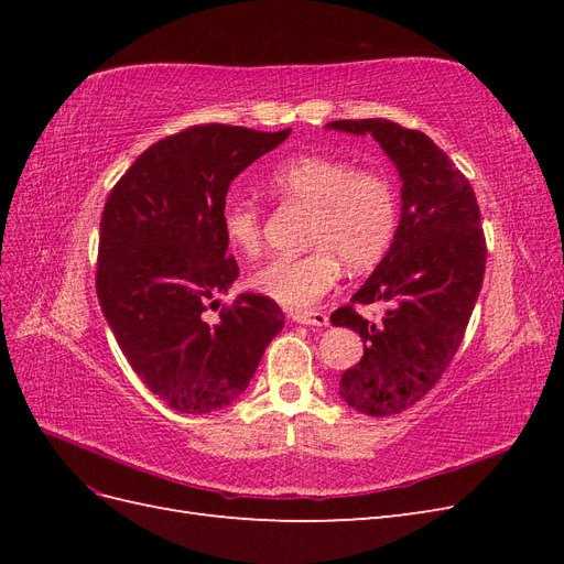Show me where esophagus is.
Here are the masks:
<instances>
[{"mask_svg": "<svg viewBox=\"0 0 564 564\" xmlns=\"http://www.w3.org/2000/svg\"><path fill=\"white\" fill-rule=\"evenodd\" d=\"M294 322H299V324H313V327H327L329 317H327V313H319V311H315V313H296Z\"/></svg>", "mask_w": 564, "mask_h": 564, "instance_id": "obj_1", "label": "esophagus"}]
</instances>
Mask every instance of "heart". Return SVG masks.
<instances>
[{"instance_id": "b5f03b06", "label": "heart", "mask_w": 564, "mask_h": 564, "mask_svg": "<svg viewBox=\"0 0 564 564\" xmlns=\"http://www.w3.org/2000/svg\"><path fill=\"white\" fill-rule=\"evenodd\" d=\"M270 193L311 209L301 256H275L251 275V286L289 311H308L332 292L340 263L360 272L377 265L395 242L400 199L392 181L371 169L329 155H296L272 169ZM220 228L232 249L247 256L263 245L261 209L249 199H228Z\"/></svg>"}]
</instances>
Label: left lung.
I'll return each instance as SVG.
<instances>
[{"label":"left lung","mask_w":564,"mask_h":564,"mask_svg":"<svg viewBox=\"0 0 564 564\" xmlns=\"http://www.w3.org/2000/svg\"><path fill=\"white\" fill-rule=\"evenodd\" d=\"M327 129L369 133L402 178L395 242L350 305L332 313V324L365 340L338 395L367 416L400 414L442 379L464 340L487 263L480 207L468 178L425 133L381 117L336 119ZM369 302L387 305L379 323L354 311Z\"/></svg>","instance_id":"left-lung-1"}]
</instances>
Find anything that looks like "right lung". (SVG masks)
<instances>
[{
    "instance_id": "1",
    "label": "right lung",
    "mask_w": 564,
    "mask_h": 564,
    "mask_svg": "<svg viewBox=\"0 0 564 564\" xmlns=\"http://www.w3.org/2000/svg\"><path fill=\"white\" fill-rule=\"evenodd\" d=\"M289 133L183 129L135 158L108 195L96 270L100 308L131 369L181 414H209L240 398L284 327L280 305L261 294H240L218 322L204 313L240 275L220 228L228 187Z\"/></svg>"
}]
</instances>
